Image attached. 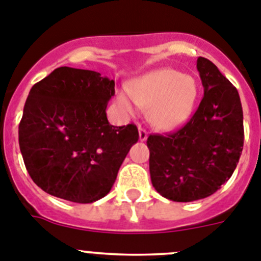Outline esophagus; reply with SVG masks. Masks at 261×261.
Returning a JSON list of instances; mask_svg holds the SVG:
<instances>
[{
	"mask_svg": "<svg viewBox=\"0 0 261 261\" xmlns=\"http://www.w3.org/2000/svg\"><path fill=\"white\" fill-rule=\"evenodd\" d=\"M147 138H148L147 131H145L144 128L139 127V139L142 140V142H145V140H147Z\"/></svg>",
	"mask_w": 261,
	"mask_h": 261,
	"instance_id": "obj_1",
	"label": "esophagus"
}]
</instances>
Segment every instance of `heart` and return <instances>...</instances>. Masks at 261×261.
<instances>
[{"label": "heart", "instance_id": "heart-1", "mask_svg": "<svg viewBox=\"0 0 261 261\" xmlns=\"http://www.w3.org/2000/svg\"><path fill=\"white\" fill-rule=\"evenodd\" d=\"M198 95V83L192 76L159 69L134 81L128 91H119L116 101L127 114H136L138 107L148 110V121L156 130L173 131L192 116Z\"/></svg>", "mask_w": 261, "mask_h": 261}]
</instances>
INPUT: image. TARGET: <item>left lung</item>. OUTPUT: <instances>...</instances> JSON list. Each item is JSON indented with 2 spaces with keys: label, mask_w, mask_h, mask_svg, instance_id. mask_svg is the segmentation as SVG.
I'll use <instances>...</instances> for the list:
<instances>
[{
  "label": "left lung",
  "mask_w": 261,
  "mask_h": 261,
  "mask_svg": "<svg viewBox=\"0 0 261 261\" xmlns=\"http://www.w3.org/2000/svg\"><path fill=\"white\" fill-rule=\"evenodd\" d=\"M204 96L186 125L147 139L154 190L173 201L215 194L237 168L243 149V110L236 87L204 57L196 62Z\"/></svg>",
  "instance_id": "obj_1"
}]
</instances>
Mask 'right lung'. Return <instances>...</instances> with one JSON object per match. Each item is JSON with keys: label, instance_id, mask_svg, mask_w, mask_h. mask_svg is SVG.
<instances>
[{"label": "right lung", "instance_id": "add662e5", "mask_svg": "<svg viewBox=\"0 0 261 261\" xmlns=\"http://www.w3.org/2000/svg\"><path fill=\"white\" fill-rule=\"evenodd\" d=\"M114 81L91 70L58 67L28 93L19 147L28 174L41 190L74 203H93L113 187L135 125H110Z\"/></svg>", "mask_w": 261, "mask_h": 261}]
</instances>
